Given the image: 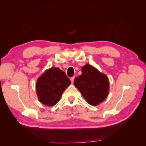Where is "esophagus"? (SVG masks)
<instances>
[{
	"label": "esophagus",
	"instance_id": "esophagus-1",
	"mask_svg": "<svg viewBox=\"0 0 146 146\" xmlns=\"http://www.w3.org/2000/svg\"><path fill=\"white\" fill-rule=\"evenodd\" d=\"M74 79H75V76L71 77V78H70V80H71V83H73V82H74Z\"/></svg>",
	"mask_w": 146,
	"mask_h": 146
}]
</instances>
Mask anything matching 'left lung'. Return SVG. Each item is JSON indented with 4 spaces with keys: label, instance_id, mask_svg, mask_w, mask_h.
Wrapping results in <instances>:
<instances>
[{
    "label": "left lung",
    "instance_id": "obj_1",
    "mask_svg": "<svg viewBox=\"0 0 146 146\" xmlns=\"http://www.w3.org/2000/svg\"><path fill=\"white\" fill-rule=\"evenodd\" d=\"M82 72L81 75L75 78L74 85L90 105L100 104L106 99L109 92L107 76L89 64L82 67Z\"/></svg>",
    "mask_w": 146,
    "mask_h": 146
}]
</instances>
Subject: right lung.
I'll return each mask as SVG.
<instances>
[{
    "label": "right lung",
    "mask_w": 146,
    "mask_h": 146,
    "mask_svg": "<svg viewBox=\"0 0 146 146\" xmlns=\"http://www.w3.org/2000/svg\"><path fill=\"white\" fill-rule=\"evenodd\" d=\"M70 84V79L59 68L52 67L46 70L36 82V94L39 102L46 106H54Z\"/></svg>",
    "instance_id": "add662e5"
}]
</instances>
